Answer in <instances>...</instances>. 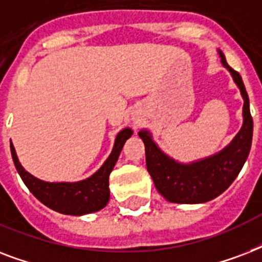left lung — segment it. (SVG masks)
Here are the masks:
<instances>
[{"label":"left lung","mask_w":262,"mask_h":262,"mask_svg":"<svg viewBox=\"0 0 262 262\" xmlns=\"http://www.w3.org/2000/svg\"><path fill=\"white\" fill-rule=\"evenodd\" d=\"M217 53L220 62L230 72L244 99V122L231 143L213 155L190 163H181L158 147V144L152 139L151 132L147 129H141L139 132L140 139L143 140L145 145L148 172L158 191L170 203L203 204L216 199L234 182L250 152L253 118L250 115L248 92L239 73L228 67L222 51L217 50Z\"/></svg>","instance_id":"1"}]
</instances>
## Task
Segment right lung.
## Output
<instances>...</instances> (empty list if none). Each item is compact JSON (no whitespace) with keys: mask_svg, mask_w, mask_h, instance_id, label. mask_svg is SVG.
I'll return each instance as SVG.
<instances>
[{"mask_svg":"<svg viewBox=\"0 0 262 262\" xmlns=\"http://www.w3.org/2000/svg\"><path fill=\"white\" fill-rule=\"evenodd\" d=\"M133 135L130 127H125L115 137L113 151L98 171L77 182H47L27 171L18 162L13 144L10 143L12 159L18 175L30 191L46 207L63 215L83 216L106 207L110 200L108 177L113 171L123 144Z\"/></svg>","mask_w":262,"mask_h":262,"instance_id":"1","label":"right lung"}]
</instances>
